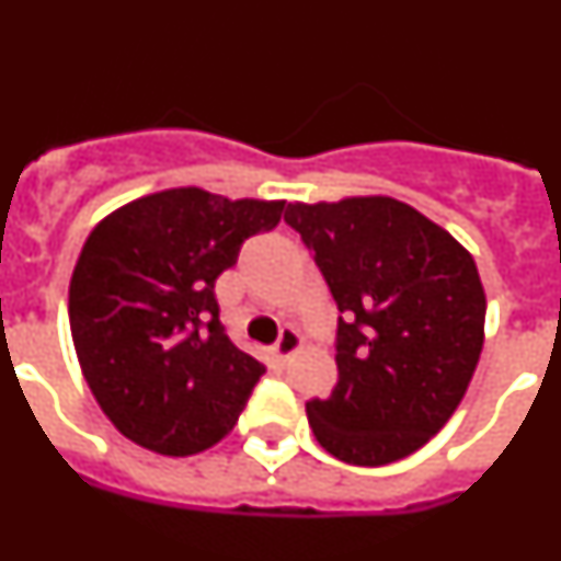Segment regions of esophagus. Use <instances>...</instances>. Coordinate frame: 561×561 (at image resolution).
<instances>
[{
    "label": "esophagus",
    "mask_w": 561,
    "mask_h": 561,
    "mask_svg": "<svg viewBox=\"0 0 561 561\" xmlns=\"http://www.w3.org/2000/svg\"><path fill=\"white\" fill-rule=\"evenodd\" d=\"M300 345H304V336L297 334L295 329H284L275 345H272V356H275L277 362H286L295 351H300Z\"/></svg>",
    "instance_id": "34e87169"
}]
</instances>
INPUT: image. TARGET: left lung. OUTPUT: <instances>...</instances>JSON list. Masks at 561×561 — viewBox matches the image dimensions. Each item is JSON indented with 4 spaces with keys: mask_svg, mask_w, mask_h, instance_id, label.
I'll list each match as a JSON object with an SVG mask.
<instances>
[{
    "mask_svg": "<svg viewBox=\"0 0 561 561\" xmlns=\"http://www.w3.org/2000/svg\"><path fill=\"white\" fill-rule=\"evenodd\" d=\"M340 309L336 388L306 401L320 447L356 466L408 458L458 410L483 351L474 257L390 196L286 210Z\"/></svg>",
    "mask_w": 561,
    "mask_h": 561,
    "instance_id": "left-lung-1",
    "label": "left lung"
}]
</instances>
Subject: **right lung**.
Returning a JSON list of instances; mask_svg holds the SVG:
<instances>
[{
    "mask_svg": "<svg viewBox=\"0 0 561 561\" xmlns=\"http://www.w3.org/2000/svg\"><path fill=\"white\" fill-rule=\"evenodd\" d=\"M284 205L171 187L89 232L69 280V331L89 390L128 440L185 458L232 430L266 368L230 342L213 286Z\"/></svg>",
    "mask_w": 561,
    "mask_h": 561,
    "instance_id": "1",
    "label": "right lung"
}]
</instances>
